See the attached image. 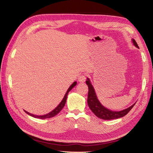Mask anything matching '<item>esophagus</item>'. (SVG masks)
I'll list each match as a JSON object with an SVG mask.
<instances>
[{"instance_id":"obj_1","label":"esophagus","mask_w":153,"mask_h":153,"mask_svg":"<svg viewBox=\"0 0 153 153\" xmlns=\"http://www.w3.org/2000/svg\"><path fill=\"white\" fill-rule=\"evenodd\" d=\"M85 80H86V76L85 74H82V76H80L78 78V81L81 83L85 82Z\"/></svg>"}]
</instances>
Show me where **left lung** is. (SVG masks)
I'll return each instance as SVG.
<instances>
[{
    "mask_svg": "<svg viewBox=\"0 0 153 153\" xmlns=\"http://www.w3.org/2000/svg\"><path fill=\"white\" fill-rule=\"evenodd\" d=\"M132 43L135 47L139 48L138 45L136 43L135 39H132ZM86 84L88 86L89 92H88V98H87V104L89 108L91 111L98 117V118L102 120H114L118 119L126 115L130 110L134 107L135 104L128 107V108L120 110V111H113L104 106L99 100L97 96L96 95L95 89L92 85L89 78L87 77L86 81Z\"/></svg>",
    "mask_w": 153,
    "mask_h": 153,
    "instance_id": "8db88e82",
    "label": "left lung"
}]
</instances>
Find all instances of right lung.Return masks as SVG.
I'll use <instances>...</instances> for the list:
<instances>
[{"label": "right lung", "instance_id": "right-lung-1", "mask_svg": "<svg viewBox=\"0 0 153 153\" xmlns=\"http://www.w3.org/2000/svg\"><path fill=\"white\" fill-rule=\"evenodd\" d=\"M77 85V82H74L70 86L69 88H68V89L67 90V91L66 93V94H65V95L63 99L62 100V101L60 102L59 105H58L56 108H55L54 110H52L51 112H50L48 114H44V115H40V116H38V115H35V114H31L30 112H28L27 111L25 112H26L27 114H29L30 116H32V117H34V118H39V119H46V118H52V117H54V116H56V114H58V113H59L62 109L64 108V106L65 105V104H66V99H67V96H68V93H69L70 91L73 89V87H74L75 86H76Z\"/></svg>", "mask_w": 153, "mask_h": 153}]
</instances>
